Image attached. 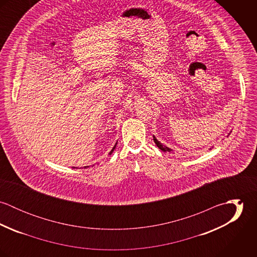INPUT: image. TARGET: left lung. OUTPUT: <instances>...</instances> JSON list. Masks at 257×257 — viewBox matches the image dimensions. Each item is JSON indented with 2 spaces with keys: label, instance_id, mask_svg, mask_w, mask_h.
<instances>
[{
  "label": "left lung",
  "instance_id": "1",
  "mask_svg": "<svg viewBox=\"0 0 257 257\" xmlns=\"http://www.w3.org/2000/svg\"><path fill=\"white\" fill-rule=\"evenodd\" d=\"M153 141H154V143H155V145L157 146V147L159 148V149H161L163 152H166V151H168V152H172L173 150L171 149V148H169V147H166V146H164V145H162L160 142H158L157 141V139L153 136ZM211 149V148H210Z\"/></svg>",
  "mask_w": 257,
  "mask_h": 257
}]
</instances>
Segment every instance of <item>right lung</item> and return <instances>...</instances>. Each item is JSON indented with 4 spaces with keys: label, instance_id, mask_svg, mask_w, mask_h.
Instances as JSON below:
<instances>
[{
    "label": "right lung",
    "instance_id": "1",
    "mask_svg": "<svg viewBox=\"0 0 257 257\" xmlns=\"http://www.w3.org/2000/svg\"><path fill=\"white\" fill-rule=\"evenodd\" d=\"M116 144H117V142L115 143V145H114V147H112V149L110 150V152H109V155H110L112 152H113V150H114V148H115V147H116ZM94 166V165H93ZM87 167H89V166H85V168H87ZM73 168H75V167H73Z\"/></svg>",
    "mask_w": 257,
    "mask_h": 257
}]
</instances>
